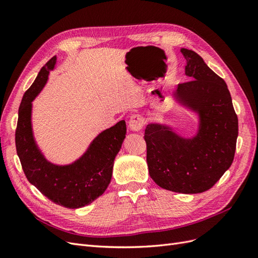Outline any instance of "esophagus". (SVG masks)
Wrapping results in <instances>:
<instances>
[{
	"label": "esophagus",
	"instance_id": "obj_1",
	"mask_svg": "<svg viewBox=\"0 0 258 258\" xmlns=\"http://www.w3.org/2000/svg\"><path fill=\"white\" fill-rule=\"evenodd\" d=\"M144 124V120L142 116L140 115H132L129 119V128L131 131H140L142 129Z\"/></svg>",
	"mask_w": 258,
	"mask_h": 258
}]
</instances>
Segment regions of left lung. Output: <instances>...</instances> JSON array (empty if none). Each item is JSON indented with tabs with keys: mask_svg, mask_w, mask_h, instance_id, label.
<instances>
[{
	"mask_svg": "<svg viewBox=\"0 0 258 258\" xmlns=\"http://www.w3.org/2000/svg\"><path fill=\"white\" fill-rule=\"evenodd\" d=\"M185 74L173 98L198 116L191 138L179 136L166 123L151 122L145 129L146 161L154 182L167 190L199 194L210 189L229 169L235 157L238 117L225 81L197 52L182 48Z\"/></svg>",
	"mask_w": 258,
	"mask_h": 258,
	"instance_id": "left-lung-1",
	"label": "left lung"
}]
</instances>
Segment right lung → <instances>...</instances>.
Returning <instances> with one entry per match:
<instances>
[{
  "instance_id": "1",
  "label": "right lung",
  "mask_w": 258,
  "mask_h": 258,
  "mask_svg": "<svg viewBox=\"0 0 258 258\" xmlns=\"http://www.w3.org/2000/svg\"><path fill=\"white\" fill-rule=\"evenodd\" d=\"M52 57L26 91L18 111L16 150L28 181L53 204L69 209L90 205L99 198L111 182L113 166L123 139L126 121L99 134L79 159L69 165H56L45 158L37 146L32 129V102L48 81L49 71L56 66Z\"/></svg>"
}]
</instances>
